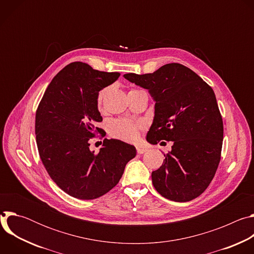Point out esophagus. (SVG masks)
<instances>
[{"mask_svg": "<svg viewBox=\"0 0 254 254\" xmlns=\"http://www.w3.org/2000/svg\"><path fill=\"white\" fill-rule=\"evenodd\" d=\"M144 152H147V149H144V148H139V147H137V148H136V153H137V154L141 155V154H143Z\"/></svg>", "mask_w": 254, "mask_h": 254, "instance_id": "1", "label": "esophagus"}]
</instances>
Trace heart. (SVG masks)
Masks as SVG:
<instances>
[{"label":"heart","mask_w":254,"mask_h":254,"mask_svg":"<svg viewBox=\"0 0 254 254\" xmlns=\"http://www.w3.org/2000/svg\"><path fill=\"white\" fill-rule=\"evenodd\" d=\"M106 89H102L98 92L97 95V105L101 106L103 97L105 95ZM143 128V126L140 123L132 122L126 119H120L114 121L110 126V133L119 139L133 142L138 139L140 130Z\"/></svg>","instance_id":"b5f03b06"}]
</instances>
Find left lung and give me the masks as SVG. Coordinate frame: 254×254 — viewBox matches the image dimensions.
<instances>
[{"mask_svg":"<svg viewBox=\"0 0 254 254\" xmlns=\"http://www.w3.org/2000/svg\"><path fill=\"white\" fill-rule=\"evenodd\" d=\"M124 76L148 89L156 101L147 140L173 141L163 165L152 173L155 189L176 202L197 198L211 183L221 159L223 121L213 89L180 63L166 64L153 73Z\"/></svg>","mask_w":254,"mask_h":254,"instance_id":"obj_1","label":"left lung"}]
</instances>
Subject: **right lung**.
Wrapping results in <instances>:
<instances>
[{
  "instance_id": "obj_1",
  "label": "right lung",
  "mask_w": 254,
  "mask_h": 254,
  "mask_svg": "<svg viewBox=\"0 0 254 254\" xmlns=\"http://www.w3.org/2000/svg\"><path fill=\"white\" fill-rule=\"evenodd\" d=\"M120 75L72 62L54 76L36 111L40 159L56 185L74 198L92 200L111 191L135 157V148L120 139L104 138L98 153L89 150L90 138L104 136L97 127L98 92Z\"/></svg>"
}]
</instances>
